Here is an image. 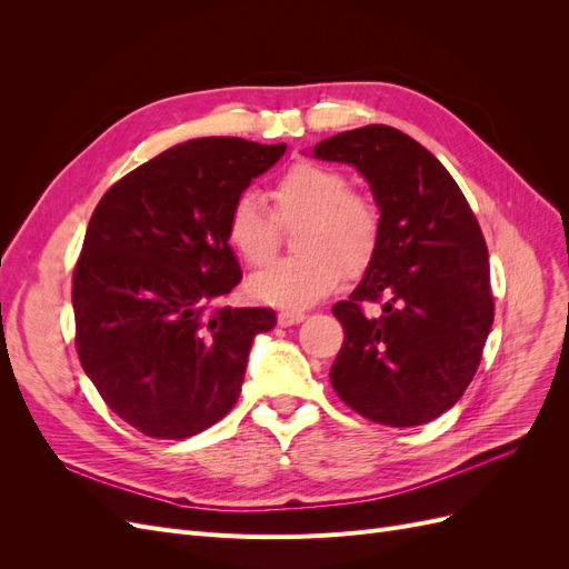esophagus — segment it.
Returning <instances> with one entry per match:
<instances>
[{"mask_svg": "<svg viewBox=\"0 0 569 569\" xmlns=\"http://www.w3.org/2000/svg\"><path fill=\"white\" fill-rule=\"evenodd\" d=\"M303 318H306V313H303V311H297V308H287V311H280V313H278V322H280L282 327L297 325V322H301Z\"/></svg>", "mask_w": 569, "mask_h": 569, "instance_id": "esophagus-1", "label": "esophagus"}]
</instances>
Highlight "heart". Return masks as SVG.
Returning a JSON list of instances; mask_svg holds the SVG:
<instances>
[{"label": "heart", "instance_id": "obj_1", "mask_svg": "<svg viewBox=\"0 0 569 569\" xmlns=\"http://www.w3.org/2000/svg\"><path fill=\"white\" fill-rule=\"evenodd\" d=\"M272 213L253 192L237 194L226 237L249 268H263L280 249V226L295 232L297 256L249 280V295L272 306H308L339 287L347 270L363 272L382 242V211L353 189L339 168L295 161L270 187Z\"/></svg>", "mask_w": 569, "mask_h": 569}]
</instances>
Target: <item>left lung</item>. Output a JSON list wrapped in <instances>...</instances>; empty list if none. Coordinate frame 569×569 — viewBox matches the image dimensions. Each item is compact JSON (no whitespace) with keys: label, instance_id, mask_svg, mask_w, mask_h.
I'll return each mask as SVG.
<instances>
[{"label":"left lung","instance_id":"obj_1","mask_svg":"<svg viewBox=\"0 0 569 569\" xmlns=\"http://www.w3.org/2000/svg\"><path fill=\"white\" fill-rule=\"evenodd\" d=\"M313 151L356 166L382 211L380 251L332 306L343 327L332 389L366 420L425 425L460 399L485 351L493 322L485 234L449 170L401 130L356 128Z\"/></svg>","mask_w":569,"mask_h":569}]
</instances>
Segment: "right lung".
Returning <instances> with one entry per match:
<instances>
[{
  "label": "right lung",
  "mask_w": 569,
  "mask_h": 569,
  "mask_svg": "<svg viewBox=\"0 0 569 569\" xmlns=\"http://www.w3.org/2000/svg\"><path fill=\"white\" fill-rule=\"evenodd\" d=\"M284 144L201 137L107 189L73 268L76 349L104 403L151 439L226 418L272 308L222 303L242 280L226 218Z\"/></svg>",
  "instance_id": "add662e5"
}]
</instances>
